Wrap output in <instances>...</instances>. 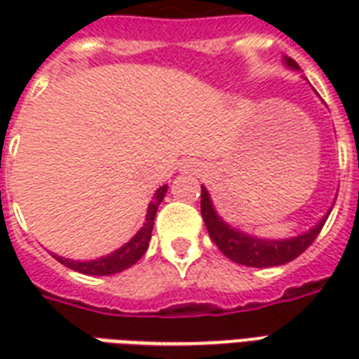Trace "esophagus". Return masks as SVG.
I'll use <instances>...</instances> for the list:
<instances>
[{"label":"esophagus","instance_id":"34e87169","mask_svg":"<svg viewBox=\"0 0 359 359\" xmlns=\"http://www.w3.org/2000/svg\"><path fill=\"white\" fill-rule=\"evenodd\" d=\"M182 171L198 172L200 171V163H198V161H187V163H182Z\"/></svg>","mask_w":359,"mask_h":359}]
</instances>
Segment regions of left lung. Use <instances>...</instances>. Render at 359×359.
Instances as JSON below:
<instances>
[{"label": "left lung", "instance_id": "obj_1", "mask_svg": "<svg viewBox=\"0 0 359 359\" xmlns=\"http://www.w3.org/2000/svg\"><path fill=\"white\" fill-rule=\"evenodd\" d=\"M283 61L292 71L300 69L296 65V61H292L290 57H285ZM331 210L325 213L319 223H316L309 231L298 234V236L278 238V241H275V238H259V236H254V234L244 233L241 229H234V226H231L226 221L219 217L217 210L211 202L208 188L202 187V217L205 226H208L211 241L217 244V248L229 259H233L234 264L246 265V267H277V265H285L296 259L302 252H306V248L311 242L316 241L317 234L321 233Z\"/></svg>", "mask_w": 359, "mask_h": 359}]
</instances>
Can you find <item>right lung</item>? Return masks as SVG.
<instances>
[{
	"label": "right lung",
	"instance_id": "obj_1",
	"mask_svg": "<svg viewBox=\"0 0 359 359\" xmlns=\"http://www.w3.org/2000/svg\"><path fill=\"white\" fill-rule=\"evenodd\" d=\"M167 184L159 187L156 190V196L154 200L149 202L148 213H146V221H144V226H142L138 233L134 234L130 241L123 244L121 248H117L115 252H111L107 256L97 257V259H86V262H79V259H67V257H61L57 254H53V257L57 259L59 264L67 265L69 269L79 271L82 275H115V273H121V271L133 267L138 259H140L146 250H148L149 238H151V231H154V219H156L157 208L159 203L163 202L165 194H167Z\"/></svg>",
	"mask_w": 359,
	"mask_h": 359
}]
</instances>
